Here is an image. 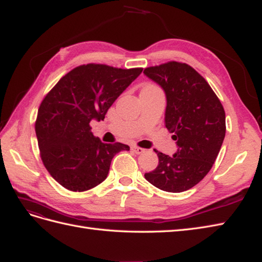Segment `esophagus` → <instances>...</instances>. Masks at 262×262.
<instances>
[{
    "label": "esophagus",
    "instance_id": "obj_1",
    "mask_svg": "<svg viewBox=\"0 0 262 262\" xmlns=\"http://www.w3.org/2000/svg\"><path fill=\"white\" fill-rule=\"evenodd\" d=\"M133 151H134L136 155H142V153H144L145 150L142 147H138V146H133Z\"/></svg>",
    "mask_w": 262,
    "mask_h": 262
}]
</instances>
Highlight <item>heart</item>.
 Returning a JSON list of instances; mask_svg holds the SVG:
<instances>
[{
  "instance_id": "1",
  "label": "heart",
  "mask_w": 262,
  "mask_h": 262,
  "mask_svg": "<svg viewBox=\"0 0 262 262\" xmlns=\"http://www.w3.org/2000/svg\"><path fill=\"white\" fill-rule=\"evenodd\" d=\"M144 89H158V87L155 86V85H146Z\"/></svg>"
}]
</instances>
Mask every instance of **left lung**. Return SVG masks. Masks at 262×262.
I'll return each instance as SVG.
<instances>
[{"label": "left lung", "mask_w": 262, "mask_h": 262, "mask_svg": "<svg viewBox=\"0 0 262 262\" xmlns=\"http://www.w3.org/2000/svg\"><path fill=\"white\" fill-rule=\"evenodd\" d=\"M144 75L165 92V124L178 147L172 157L155 150L159 165L145 179L166 192L187 191L216 161L226 133L225 110L207 80L186 63L150 67Z\"/></svg>", "instance_id": "8db88e82"}]
</instances>
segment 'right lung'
<instances>
[{
	"mask_svg": "<svg viewBox=\"0 0 262 262\" xmlns=\"http://www.w3.org/2000/svg\"><path fill=\"white\" fill-rule=\"evenodd\" d=\"M89 63L63 76L44 97L35 132L45 168L60 185L84 192L99 185L109 173L122 143L105 144L91 132L92 120H103L109 107L142 73Z\"/></svg>",
	"mask_w": 262,
	"mask_h": 262,
	"instance_id": "right-lung-1",
	"label": "right lung"
}]
</instances>
